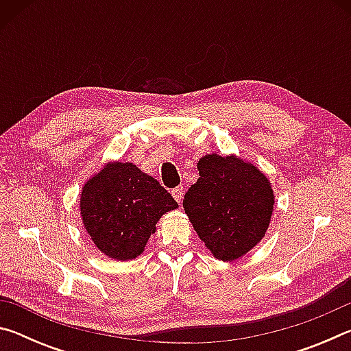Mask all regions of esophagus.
<instances>
[{
  "instance_id": "esophagus-1",
  "label": "esophagus",
  "mask_w": 351,
  "mask_h": 351,
  "mask_svg": "<svg viewBox=\"0 0 351 351\" xmlns=\"http://www.w3.org/2000/svg\"><path fill=\"white\" fill-rule=\"evenodd\" d=\"M171 195H173V198L178 201V203H181L182 197H184V189L181 186H178L171 190Z\"/></svg>"
}]
</instances>
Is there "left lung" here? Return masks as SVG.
<instances>
[{"label": "left lung", "instance_id": "8db88e82", "mask_svg": "<svg viewBox=\"0 0 351 351\" xmlns=\"http://www.w3.org/2000/svg\"><path fill=\"white\" fill-rule=\"evenodd\" d=\"M199 178L184 195V210L213 257L234 261L268 229L274 193L261 171L235 156L206 154Z\"/></svg>", "mask_w": 351, "mask_h": 351}]
</instances>
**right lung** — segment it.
<instances>
[{
	"label": "right lung",
	"instance_id": "right-lung-1",
	"mask_svg": "<svg viewBox=\"0 0 351 351\" xmlns=\"http://www.w3.org/2000/svg\"><path fill=\"white\" fill-rule=\"evenodd\" d=\"M178 203L154 178L130 162H112L82 190L80 210L86 232L114 260L142 254L162 213Z\"/></svg>",
	"mask_w": 351,
	"mask_h": 351
}]
</instances>
